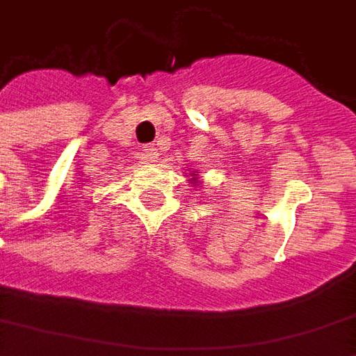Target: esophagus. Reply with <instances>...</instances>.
Returning <instances> with one entry per match:
<instances>
[{"label": "esophagus", "mask_w": 356, "mask_h": 356, "mask_svg": "<svg viewBox=\"0 0 356 356\" xmlns=\"http://www.w3.org/2000/svg\"><path fill=\"white\" fill-rule=\"evenodd\" d=\"M158 156H160L158 148L145 147V160H147V162H156V160H158Z\"/></svg>", "instance_id": "34e87169"}]
</instances>
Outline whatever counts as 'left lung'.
Masks as SVG:
<instances>
[{
  "instance_id": "obj_1",
  "label": "left lung",
  "mask_w": 356,
  "mask_h": 356,
  "mask_svg": "<svg viewBox=\"0 0 356 356\" xmlns=\"http://www.w3.org/2000/svg\"><path fill=\"white\" fill-rule=\"evenodd\" d=\"M198 175H200V171L198 170H194V171H191V173H188V175H186V177H188V181H191V183H193L194 186H200V177H198Z\"/></svg>"
}]
</instances>
